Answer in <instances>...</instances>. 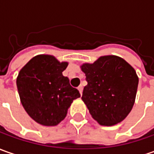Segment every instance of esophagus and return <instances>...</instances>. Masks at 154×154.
<instances>
[{
    "instance_id": "obj_1",
    "label": "esophagus",
    "mask_w": 154,
    "mask_h": 154,
    "mask_svg": "<svg viewBox=\"0 0 154 154\" xmlns=\"http://www.w3.org/2000/svg\"><path fill=\"white\" fill-rule=\"evenodd\" d=\"M77 89L79 90V92H80V94H82V89H83V87H82V85H79L78 86V88H77Z\"/></svg>"
}]
</instances>
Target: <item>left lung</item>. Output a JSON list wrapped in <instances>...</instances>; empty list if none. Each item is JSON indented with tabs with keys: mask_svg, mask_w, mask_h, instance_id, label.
<instances>
[{
	"mask_svg": "<svg viewBox=\"0 0 154 154\" xmlns=\"http://www.w3.org/2000/svg\"><path fill=\"white\" fill-rule=\"evenodd\" d=\"M81 69L88 82L82 99L92 117L106 126L121 122L134 105L138 86L135 69L116 55L100 56Z\"/></svg>",
	"mask_w": 154,
	"mask_h": 154,
	"instance_id": "8db88e82",
	"label": "left lung"
}]
</instances>
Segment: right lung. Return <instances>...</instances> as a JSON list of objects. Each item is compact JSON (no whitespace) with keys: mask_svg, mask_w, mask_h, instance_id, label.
Returning <instances> with one entry per match:
<instances>
[{"mask_svg":"<svg viewBox=\"0 0 154 154\" xmlns=\"http://www.w3.org/2000/svg\"><path fill=\"white\" fill-rule=\"evenodd\" d=\"M68 62H60L51 55L33 57L20 70L17 87L20 100L37 123L54 126L63 121L74 99L81 95L62 72Z\"/></svg>","mask_w":154,"mask_h":154,"instance_id":"1","label":"right lung"}]
</instances>
